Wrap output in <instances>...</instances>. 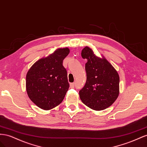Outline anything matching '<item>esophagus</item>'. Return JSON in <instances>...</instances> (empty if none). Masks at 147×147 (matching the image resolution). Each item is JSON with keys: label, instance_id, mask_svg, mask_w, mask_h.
Instances as JSON below:
<instances>
[{"label": "esophagus", "instance_id": "1", "mask_svg": "<svg viewBox=\"0 0 147 147\" xmlns=\"http://www.w3.org/2000/svg\"><path fill=\"white\" fill-rule=\"evenodd\" d=\"M74 85H75V83L74 82H73V83H70V87L73 88L74 87Z\"/></svg>", "mask_w": 147, "mask_h": 147}]
</instances>
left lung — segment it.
Returning <instances> with one entry per match:
<instances>
[{"mask_svg":"<svg viewBox=\"0 0 147 147\" xmlns=\"http://www.w3.org/2000/svg\"><path fill=\"white\" fill-rule=\"evenodd\" d=\"M81 56L87 59L85 65L86 83L79 91L84 104L96 111L110 107L119 94V76L115 68L103 55L97 57L88 46L82 50Z\"/></svg>","mask_w":147,"mask_h":147,"instance_id":"8db88e82","label":"left lung"}]
</instances>
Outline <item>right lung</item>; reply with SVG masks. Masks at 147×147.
<instances>
[{
	"mask_svg": "<svg viewBox=\"0 0 147 147\" xmlns=\"http://www.w3.org/2000/svg\"><path fill=\"white\" fill-rule=\"evenodd\" d=\"M69 53L68 47L58 48L36 61L28 71V95L42 110H50L60 105L69 89L67 71L63 66V61Z\"/></svg>",
	"mask_w": 147,
	"mask_h": 147,
	"instance_id": "obj_1",
	"label": "right lung"
}]
</instances>
